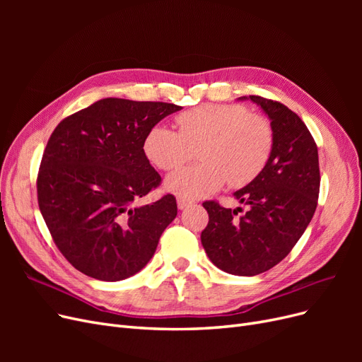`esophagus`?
<instances>
[{
    "mask_svg": "<svg viewBox=\"0 0 362 362\" xmlns=\"http://www.w3.org/2000/svg\"><path fill=\"white\" fill-rule=\"evenodd\" d=\"M177 202H178L180 210H184V208H187V206H190L193 204V201H189V199H185V198H178Z\"/></svg>",
    "mask_w": 362,
    "mask_h": 362,
    "instance_id": "1",
    "label": "esophagus"
}]
</instances>
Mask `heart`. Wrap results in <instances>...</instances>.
<instances>
[{
  "label": "heart",
  "instance_id": "1",
  "mask_svg": "<svg viewBox=\"0 0 362 362\" xmlns=\"http://www.w3.org/2000/svg\"><path fill=\"white\" fill-rule=\"evenodd\" d=\"M178 131L152 127L144 140L148 160L161 170H173L199 148V164L180 169L166 187L181 198L196 199L217 192L228 181L231 187L254 181L273 149L269 119L249 113L237 104H204L175 117Z\"/></svg>",
  "mask_w": 362,
  "mask_h": 362
}]
</instances>
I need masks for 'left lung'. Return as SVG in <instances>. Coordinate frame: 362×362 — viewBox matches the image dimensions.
<instances>
[{"mask_svg": "<svg viewBox=\"0 0 362 362\" xmlns=\"http://www.w3.org/2000/svg\"><path fill=\"white\" fill-rule=\"evenodd\" d=\"M249 100L270 119L273 149L258 177L234 193L247 210L238 217L242 208L202 204L208 213L201 234L206 255L237 276L259 275L290 254L311 222L320 190L319 152L302 119L278 101L255 95Z\"/></svg>", "mask_w": 362, "mask_h": 362, "instance_id": "1", "label": "left lung"}]
</instances>
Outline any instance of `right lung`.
Segmentation results:
<instances>
[{"instance_id":"right-lung-1","label":"right lung","mask_w":362,"mask_h":362,"mask_svg":"<svg viewBox=\"0 0 362 362\" xmlns=\"http://www.w3.org/2000/svg\"><path fill=\"white\" fill-rule=\"evenodd\" d=\"M181 110L168 103L105 98L52 131L37 175V202L54 243L100 281L136 275L177 217L173 194L137 205L161 177L144 151L148 131Z\"/></svg>"}]
</instances>
